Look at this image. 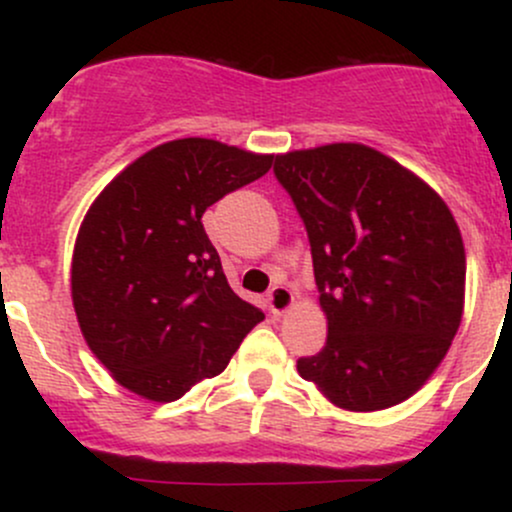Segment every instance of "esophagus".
Here are the masks:
<instances>
[{"mask_svg":"<svg viewBox=\"0 0 512 512\" xmlns=\"http://www.w3.org/2000/svg\"><path fill=\"white\" fill-rule=\"evenodd\" d=\"M267 301H269V310H272L276 317H281L293 308V303H296V296H293V291L286 289V286H274V289L269 291Z\"/></svg>","mask_w":512,"mask_h":512,"instance_id":"1","label":"esophagus"}]
</instances>
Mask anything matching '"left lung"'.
Segmentation results:
<instances>
[{"instance_id": "8db88e82", "label": "left lung", "mask_w": 512, "mask_h": 512, "mask_svg": "<svg viewBox=\"0 0 512 512\" xmlns=\"http://www.w3.org/2000/svg\"><path fill=\"white\" fill-rule=\"evenodd\" d=\"M308 228L327 342L298 373L344 411H380L426 385L464 310L467 255L443 197L373 146L276 156Z\"/></svg>"}]
</instances>
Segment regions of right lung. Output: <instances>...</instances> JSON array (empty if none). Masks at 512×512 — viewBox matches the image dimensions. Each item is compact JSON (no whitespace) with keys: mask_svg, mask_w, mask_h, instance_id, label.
<instances>
[{"mask_svg":"<svg viewBox=\"0 0 512 512\" xmlns=\"http://www.w3.org/2000/svg\"><path fill=\"white\" fill-rule=\"evenodd\" d=\"M274 154L187 137L158 144L88 207L72 255L79 330L115 383L175 402L228 366L262 310L228 286L202 214Z\"/></svg>","mask_w":512,"mask_h":512,"instance_id":"obj_1","label":"right lung"}]
</instances>
